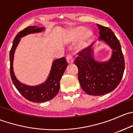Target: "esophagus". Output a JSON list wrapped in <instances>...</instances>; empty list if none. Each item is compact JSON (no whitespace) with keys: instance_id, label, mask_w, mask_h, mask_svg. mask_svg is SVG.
I'll return each instance as SVG.
<instances>
[{"instance_id":"esophagus-1","label":"esophagus","mask_w":133,"mask_h":133,"mask_svg":"<svg viewBox=\"0 0 133 133\" xmlns=\"http://www.w3.org/2000/svg\"><path fill=\"white\" fill-rule=\"evenodd\" d=\"M66 60H67V62H68V64H73V58L71 54L68 55V56H67V57H66Z\"/></svg>"}]
</instances>
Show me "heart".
<instances>
[{
    "mask_svg": "<svg viewBox=\"0 0 133 133\" xmlns=\"http://www.w3.org/2000/svg\"><path fill=\"white\" fill-rule=\"evenodd\" d=\"M71 37L73 41H76L80 37V41L76 46L77 49H82L89 45L93 38V33L92 31L86 30L84 26H78L72 29Z\"/></svg>",
    "mask_w": 133,
    "mask_h": 133,
    "instance_id": "1",
    "label": "heart"
}]
</instances>
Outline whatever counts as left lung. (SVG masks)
<instances>
[{
    "label": "left lung",
    "instance_id": "8db88e82",
    "mask_svg": "<svg viewBox=\"0 0 133 133\" xmlns=\"http://www.w3.org/2000/svg\"><path fill=\"white\" fill-rule=\"evenodd\" d=\"M97 25L99 39L112 48V54L108 62H98L92 57L91 45L77 53L75 64L77 66L78 78L83 90L93 96H101L112 91L121 82L125 69L124 55L120 42L111 29Z\"/></svg>",
    "mask_w": 133,
    "mask_h": 133
}]
</instances>
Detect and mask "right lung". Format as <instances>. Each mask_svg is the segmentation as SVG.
Here are the masks:
<instances>
[{
    "instance_id": "1",
    "label": "right lung",
    "mask_w": 133,
    "mask_h": 133,
    "mask_svg": "<svg viewBox=\"0 0 133 133\" xmlns=\"http://www.w3.org/2000/svg\"><path fill=\"white\" fill-rule=\"evenodd\" d=\"M44 28L36 26H29L21 31L16 35L13 42L11 49L9 52L10 60V75L13 84L18 92L27 100L33 102H45L53 99L58 94L60 89V81L64 74L68 62L65 57L54 60L51 69L50 74L46 81L42 84L37 86H28L20 82L15 77L13 72V62L14 53L21 38L28 34L42 31Z\"/></svg>"
}]
</instances>
